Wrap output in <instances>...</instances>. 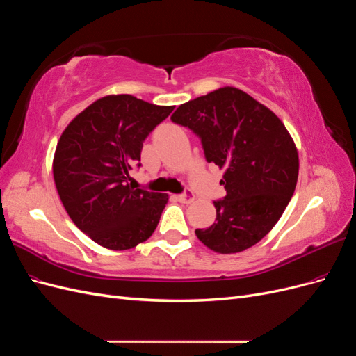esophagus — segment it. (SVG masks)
Segmentation results:
<instances>
[{"instance_id":"obj_1","label":"esophagus","mask_w":356,"mask_h":356,"mask_svg":"<svg viewBox=\"0 0 356 356\" xmlns=\"http://www.w3.org/2000/svg\"><path fill=\"white\" fill-rule=\"evenodd\" d=\"M177 199H178L181 203H191V202H195L196 197H195V195H193V193L186 191L184 195H178Z\"/></svg>"}]
</instances>
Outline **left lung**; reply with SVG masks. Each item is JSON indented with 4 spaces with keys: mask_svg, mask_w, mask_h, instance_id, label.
I'll return each instance as SVG.
<instances>
[{
    "mask_svg": "<svg viewBox=\"0 0 356 356\" xmlns=\"http://www.w3.org/2000/svg\"><path fill=\"white\" fill-rule=\"evenodd\" d=\"M202 139L209 163L224 170L227 195L213 202L217 218L197 239L218 254H236L270 232L294 195L298 152L272 110L246 92L225 86L181 104L170 115Z\"/></svg>",
    "mask_w": 356,
    "mask_h": 356,
    "instance_id": "8db88e82",
    "label": "left lung"
}]
</instances>
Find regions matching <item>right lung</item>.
I'll list each match as a JSON object with an SVG mask.
<instances>
[{
  "label": "right lung",
  "mask_w": 356,
  "mask_h": 356,
  "mask_svg": "<svg viewBox=\"0 0 356 356\" xmlns=\"http://www.w3.org/2000/svg\"><path fill=\"white\" fill-rule=\"evenodd\" d=\"M172 110L132 95H106L75 115L59 138L53 178L63 208L106 250H131L157 227L169 196L127 181L141 166L144 139Z\"/></svg>",
  "instance_id": "add662e5"
}]
</instances>
